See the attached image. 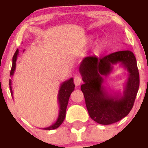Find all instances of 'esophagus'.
I'll use <instances>...</instances> for the list:
<instances>
[{"label": "esophagus", "mask_w": 148, "mask_h": 148, "mask_svg": "<svg viewBox=\"0 0 148 148\" xmlns=\"http://www.w3.org/2000/svg\"><path fill=\"white\" fill-rule=\"evenodd\" d=\"M82 82V78L80 77H79V76H77V77H74V82L75 84V85L77 86H79L80 84H81Z\"/></svg>", "instance_id": "34e87169"}]
</instances>
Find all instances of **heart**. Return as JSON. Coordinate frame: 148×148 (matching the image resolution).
<instances>
[{
    "label": "heart",
    "instance_id": "1",
    "mask_svg": "<svg viewBox=\"0 0 148 148\" xmlns=\"http://www.w3.org/2000/svg\"><path fill=\"white\" fill-rule=\"evenodd\" d=\"M107 46V43L104 40H99L97 43L96 46H95V52L97 53H99V52L102 51V50H104L105 49V47Z\"/></svg>",
    "mask_w": 148,
    "mask_h": 148
}]
</instances>
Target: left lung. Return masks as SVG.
<instances>
[{
    "label": "left lung",
    "mask_w": 148,
    "mask_h": 148,
    "mask_svg": "<svg viewBox=\"0 0 148 148\" xmlns=\"http://www.w3.org/2000/svg\"><path fill=\"white\" fill-rule=\"evenodd\" d=\"M120 63L128 73L123 94L111 93L103 86V79L112 72L114 65ZM82 80L81 90L89 116L101 125L117 122L130 113L140 86L136 58L131 51H121L102 58L88 56L79 67Z\"/></svg>",
    "instance_id": "8db88e82"
}]
</instances>
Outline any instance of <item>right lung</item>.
<instances>
[{
  "mask_svg": "<svg viewBox=\"0 0 148 148\" xmlns=\"http://www.w3.org/2000/svg\"><path fill=\"white\" fill-rule=\"evenodd\" d=\"M19 50L17 49L15 52L14 55L13 56V61H12V67L11 70H10V76L13 77L14 74L15 70H16V60H17L18 56ZM9 85H10V89L11 95L13 96V90H12V82L11 79L9 80ZM74 87L75 85L74 84V79L70 78L66 81L64 82L61 84L60 87H59V93H58V102H59V116L56 120V122L51 126L48 127L44 128V130H54L59 127L62 122L64 120L66 117V107L68 105L69 99V97L71 95V92L74 90Z\"/></svg>",
  "mask_w": 148,
  "mask_h": 148,
  "instance_id": "obj_1",
  "label": "right lung"
}]
</instances>
